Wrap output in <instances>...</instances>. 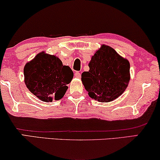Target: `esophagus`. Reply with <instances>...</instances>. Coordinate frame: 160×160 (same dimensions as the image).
Returning a JSON list of instances; mask_svg holds the SVG:
<instances>
[{"label": "esophagus", "instance_id": "obj_1", "mask_svg": "<svg viewBox=\"0 0 160 160\" xmlns=\"http://www.w3.org/2000/svg\"><path fill=\"white\" fill-rule=\"evenodd\" d=\"M74 76H75L76 78H79L81 77V73H79V72H76L75 74H74Z\"/></svg>", "mask_w": 160, "mask_h": 160}]
</instances>
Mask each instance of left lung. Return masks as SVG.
I'll return each instance as SVG.
<instances>
[{
    "label": "left lung",
    "instance_id": "1",
    "mask_svg": "<svg viewBox=\"0 0 160 160\" xmlns=\"http://www.w3.org/2000/svg\"><path fill=\"white\" fill-rule=\"evenodd\" d=\"M89 67V71L82 73V81L92 99L102 102L113 101L128 87L130 62L109 46H101L92 57Z\"/></svg>",
    "mask_w": 160,
    "mask_h": 160
}]
</instances>
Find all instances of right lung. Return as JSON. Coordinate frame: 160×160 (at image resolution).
Returning <instances> with one entry per match:
<instances>
[{"label": "right lung", "instance_id": "right-lung-1", "mask_svg": "<svg viewBox=\"0 0 160 160\" xmlns=\"http://www.w3.org/2000/svg\"><path fill=\"white\" fill-rule=\"evenodd\" d=\"M24 76L30 92L43 102H52L64 96L73 73L58 57L42 52L26 63Z\"/></svg>", "mask_w": 160, "mask_h": 160}]
</instances>
